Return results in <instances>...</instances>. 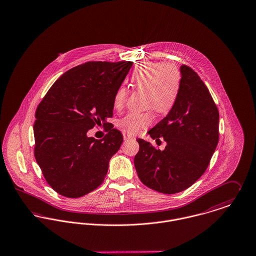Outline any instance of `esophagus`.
<instances>
[{"label":"esophagus","instance_id":"34e87169","mask_svg":"<svg viewBox=\"0 0 256 256\" xmlns=\"http://www.w3.org/2000/svg\"><path fill=\"white\" fill-rule=\"evenodd\" d=\"M122 136H124V140H130V138H132V136H130V134H122Z\"/></svg>","mask_w":256,"mask_h":256}]
</instances>
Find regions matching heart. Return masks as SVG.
Wrapping results in <instances>:
<instances>
[{
    "label": "heart",
    "mask_w": 256,
    "mask_h": 256,
    "mask_svg": "<svg viewBox=\"0 0 256 256\" xmlns=\"http://www.w3.org/2000/svg\"><path fill=\"white\" fill-rule=\"evenodd\" d=\"M136 89L145 90V107L153 108L158 113L170 111L174 105L182 86L180 70L172 64L162 62H145L140 64L132 76ZM130 90L120 86L114 95V107L122 110L128 99ZM153 120L151 111L145 113H130L120 120L118 126L130 136L148 128Z\"/></svg>",
    "instance_id": "1"
}]
</instances>
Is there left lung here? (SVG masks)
<instances>
[{"mask_svg": "<svg viewBox=\"0 0 256 256\" xmlns=\"http://www.w3.org/2000/svg\"><path fill=\"white\" fill-rule=\"evenodd\" d=\"M178 97L167 114L148 134L167 142L163 151L142 138L134 166L142 182L174 194L194 184L207 169L219 142L218 108L198 74L180 66Z\"/></svg>", "mask_w": 256, "mask_h": 256, "instance_id": "1", "label": "left lung"}]
</instances>
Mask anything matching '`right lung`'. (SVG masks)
Returning <instances> with one entry per match:
<instances>
[{
	"label": "right lung",
	"instance_id": "add662e5",
	"mask_svg": "<svg viewBox=\"0 0 256 256\" xmlns=\"http://www.w3.org/2000/svg\"><path fill=\"white\" fill-rule=\"evenodd\" d=\"M132 62H87L64 72L39 103L34 122V156L49 186L58 194L78 198L104 180L122 134L113 116L114 95ZM102 124V140L86 132Z\"/></svg>",
	"mask_w": 256,
	"mask_h": 256
}]
</instances>
